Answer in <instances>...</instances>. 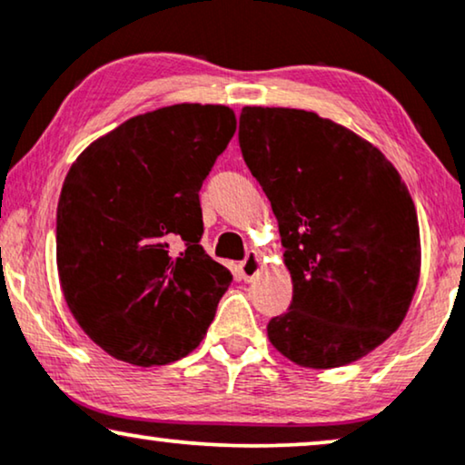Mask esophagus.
<instances>
[{
  "label": "esophagus",
  "mask_w": 465,
  "mask_h": 465,
  "mask_svg": "<svg viewBox=\"0 0 465 465\" xmlns=\"http://www.w3.org/2000/svg\"><path fill=\"white\" fill-rule=\"evenodd\" d=\"M260 269H262V262H260L258 253H250L243 262L239 264V275L243 282H253V277L258 275Z\"/></svg>",
  "instance_id": "esophagus-1"
}]
</instances>
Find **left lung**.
I'll return each mask as SVG.
<instances>
[{
	"mask_svg": "<svg viewBox=\"0 0 465 465\" xmlns=\"http://www.w3.org/2000/svg\"><path fill=\"white\" fill-rule=\"evenodd\" d=\"M239 143L279 222L294 294L266 326L302 368L347 366L404 322L421 272L409 188L383 152L320 114L241 110Z\"/></svg>",
	"mask_w": 465,
	"mask_h": 465,
	"instance_id": "obj_1",
	"label": "left lung"
}]
</instances>
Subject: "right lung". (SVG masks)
Returning a JSON list of instances; mask_svg holds the SVG:
<instances>
[{"mask_svg": "<svg viewBox=\"0 0 465 465\" xmlns=\"http://www.w3.org/2000/svg\"><path fill=\"white\" fill-rule=\"evenodd\" d=\"M234 131L226 105L158 107L94 139L69 169L56 207L61 290L112 358L163 366L207 334L232 275L199 245V190Z\"/></svg>", "mask_w": 465, "mask_h": 465, "instance_id": "right-lung-1", "label": "right lung"}]
</instances>
